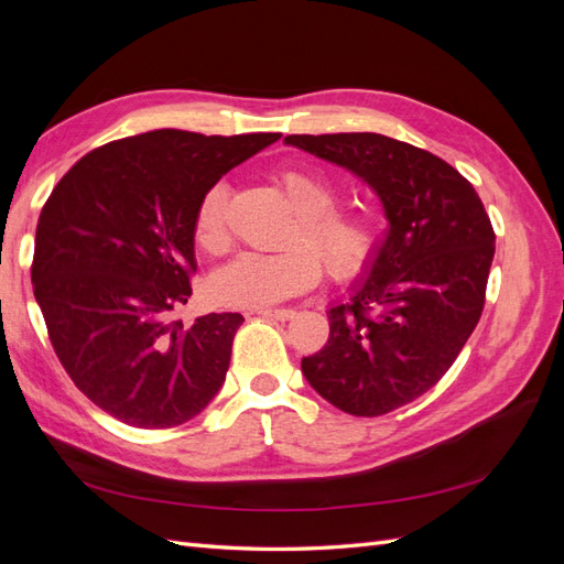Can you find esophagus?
I'll return each instance as SVG.
<instances>
[{
	"mask_svg": "<svg viewBox=\"0 0 564 564\" xmlns=\"http://www.w3.org/2000/svg\"><path fill=\"white\" fill-rule=\"evenodd\" d=\"M253 315L265 317V319H292L296 313L292 308H261V311H253Z\"/></svg>",
	"mask_w": 564,
	"mask_h": 564,
	"instance_id": "esophagus-1",
	"label": "esophagus"
}]
</instances>
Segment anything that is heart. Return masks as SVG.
<instances>
[{"label": "heart", "mask_w": 564, "mask_h": 564, "mask_svg": "<svg viewBox=\"0 0 564 564\" xmlns=\"http://www.w3.org/2000/svg\"><path fill=\"white\" fill-rule=\"evenodd\" d=\"M278 185L299 216L289 247L278 253L245 251L212 278V294L230 308L261 311L308 292L319 280V263L336 282L365 275L383 245L379 216L365 207H336V187L308 169H284ZM228 185H209L197 202L193 240L199 251L228 249ZM304 247L301 248L300 245Z\"/></svg>", "instance_id": "1"}]
</instances>
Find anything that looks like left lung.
Returning <instances> with one entry per match:
<instances>
[{"instance_id": "left-lung-1", "label": "left lung", "mask_w": 564, "mask_h": 564, "mask_svg": "<svg viewBox=\"0 0 564 564\" xmlns=\"http://www.w3.org/2000/svg\"><path fill=\"white\" fill-rule=\"evenodd\" d=\"M284 143L348 169L383 204L377 261L350 301L329 308V340L301 369L340 412L388 414L445 377L480 319L491 220L475 187L429 150L381 133H294Z\"/></svg>"}]
</instances>
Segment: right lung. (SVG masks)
Masks as SVG:
<instances>
[{
  "mask_svg": "<svg viewBox=\"0 0 564 564\" xmlns=\"http://www.w3.org/2000/svg\"><path fill=\"white\" fill-rule=\"evenodd\" d=\"M280 135H129L84 155L48 195L32 259L35 299L61 365L110 416L174 429L224 386L245 317H174L193 294V218L209 185Z\"/></svg>",
  "mask_w": 564,
  "mask_h": 564,
  "instance_id": "1",
  "label": "right lung"
}]
</instances>
